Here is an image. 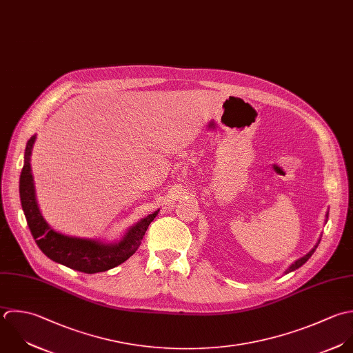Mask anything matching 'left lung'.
<instances>
[{
    "instance_id": "left-lung-1",
    "label": "left lung",
    "mask_w": 353,
    "mask_h": 353,
    "mask_svg": "<svg viewBox=\"0 0 353 353\" xmlns=\"http://www.w3.org/2000/svg\"><path fill=\"white\" fill-rule=\"evenodd\" d=\"M326 217H327V214H326ZM319 242H321V239H319V241H318V243H316V245H315V246H314V249H312V250H311V252H310V253H308V254H305V256H304V257H301V259H300V260H297V261H296V263H294V264H292V265H290V267H289V268H288V270H286V274H289V272H292V271H296V270H297V268H300V267H301V265H304V264H305V263H307V261H308V260H310V259H311V256H312V254H314V252H315V250H316V248H318V246H319Z\"/></svg>"
}]
</instances>
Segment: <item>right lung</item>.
<instances>
[{
  "instance_id": "add662e5",
  "label": "right lung",
  "mask_w": 353,
  "mask_h": 353,
  "mask_svg": "<svg viewBox=\"0 0 353 353\" xmlns=\"http://www.w3.org/2000/svg\"><path fill=\"white\" fill-rule=\"evenodd\" d=\"M34 141L35 136H32L26 145L24 165L19 181V192L27 225L42 253L54 263L85 274L108 271L133 256L139 249L148 225L157 217L159 210L148 214L132 228H129L126 235L117 243H103L96 239L68 236L54 231L43 220L35 199L34 180L30 166V157Z\"/></svg>"
}]
</instances>
